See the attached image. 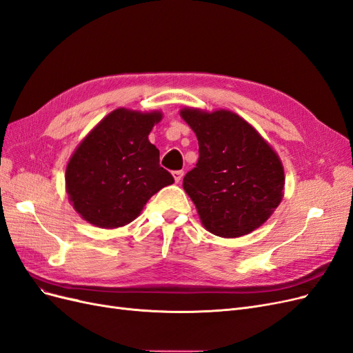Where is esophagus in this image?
<instances>
[{"mask_svg": "<svg viewBox=\"0 0 353 353\" xmlns=\"http://www.w3.org/2000/svg\"><path fill=\"white\" fill-rule=\"evenodd\" d=\"M172 176H174L175 182H181L182 176H184V171H174V172H172Z\"/></svg>", "mask_w": 353, "mask_h": 353, "instance_id": "1", "label": "esophagus"}]
</instances>
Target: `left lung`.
<instances>
[{"label":"left lung","instance_id":"obj_1","mask_svg":"<svg viewBox=\"0 0 353 353\" xmlns=\"http://www.w3.org/2000/svg\"><path fill=\"white\" fill-rule=\"evenodd\" d=\"M196 132L199 162L182 187L213 235L238 238L260 228L283 199L282 161L260 132L238 114L184 108Z\"/></svg>","mask_w":353,"mask_h":353}]
</instances>
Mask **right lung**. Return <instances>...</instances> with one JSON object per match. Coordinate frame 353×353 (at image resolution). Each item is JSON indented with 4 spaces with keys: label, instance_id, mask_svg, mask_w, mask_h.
<instances>
[{
    "label": "right lung",
    "instance_id": "obj_1",
    "mask_svg": "<svg viewBox=\"0 0 353 353\" xmlns=\"http://www.w3.org/2000/svg\"><path fill=\"white\" fill-rule=\"evenodd\" d=\"M162 117L118 108L77 145L67 163L65 190L84 221L105 229L125 226L153 194L174 184L149 141Z\"/></svg>",
    "mask_w": 353,
    "mask_h": 353
}]
</instances>
